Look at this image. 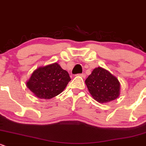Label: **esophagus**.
<instances>
[{
  "instance_id": "obj_1",
  "label": "esophagus",
  "mask_w": 146,
  "mask_h": 146,
  "mask_svg": "<svg viewBox=\"0 0 146 146\" xmlns=\"http://www.w3.org/2000/svg\"><path fill=\"white\" fill-rule=\"evenodd\" d=\"M78 76H81V77H82V78L86 77V74H78Z\"/></svg>"
}]
</instances>
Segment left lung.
I'll list each match as a JSON object with an SVG mask.
<instances>
[{
    "label": "left lung",
    "mask_w": 146,
    "mask_h": 146,
    "mask_svg": "<svg viewBox=\"0 0 146 146\" xmlns=\"http://www.w3.org/2000/svg\"><path fill=\"white\" fill-rule=\"evenodd\" d=\"M93 99L99 103H108L120 95L121 84L117 77L101 67L95 68L85 80Z\"/></svg>",
    "instance_id": "obj_1"
}]
</instances>
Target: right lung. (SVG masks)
<instances>
[{
	"label": "right lung",
	"mask_w": 146,
	"mask_h": 146,
	"mask_svg": "<svg viewBox=\"0 0 146 146\" xmlns=\"http://www.w3.org/2000/svg\"><path fill=\"white\" fill-rule=\"evenodd\" d=\"M70 80L69 73L54 62L36 69L26 86L36 97L50 99L62 93Z\"/></svg>",
	"instance_id": "1"
}]
</instances>
